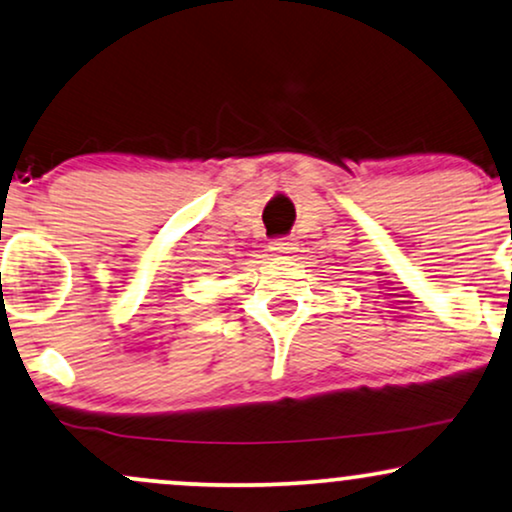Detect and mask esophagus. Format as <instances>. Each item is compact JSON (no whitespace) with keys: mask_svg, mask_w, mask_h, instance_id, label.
<instances>
[{"mask_svg":"<svg viewBox=\"0 0 512 512\" xmlns=\"http://www.w3.org/2000/svg\"><path fill=\"white\" fill-rule=\"evenodd\" d=\"M295 243H291V238H276L272 243V250L276 255H288V252H293Z\"/></svg>","mask_w":512,"mask_h":512,"instance_id":"esophagus-1","label":"esophagus"}]
</instances>
